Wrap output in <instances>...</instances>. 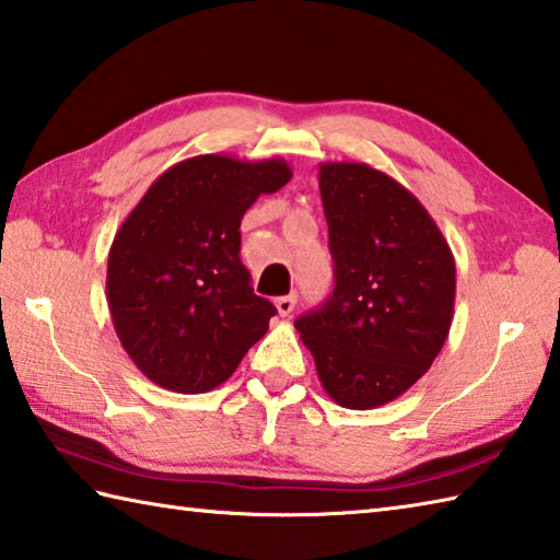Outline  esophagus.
Returning <instances> with one entry per match:
<instances>
[{
  "instance_id": "esophagus-1",
  "label": "esophagus",
  "mask_w": 560,
  "mask_h": 560,
  "mask_svg": "<svg viewBox=\"0 0 560 560\" xmlns=\"http://www.w3.org/2000/svg\"><path fill=\"white\" fill-rule=\"evenodd\" d=\"M273 303H277V311H279V315H281V317H287V315H291L293 305H295V293L281 295V299H277Z\"/></svg>"
}]
</instances>
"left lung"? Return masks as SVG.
I'll use <instances>...</instances> for the list:
<instances>
[{"instance_id": "1", "label": "left lung", "mask_w": 560, "mask_h": 560, "mask_svg": "<svg viewBox=\"0 0 560 560\" xmlns=\"http://www.w3.org/2000/svg\"><path fill=\"white\" fill-rule=\"evenodd\" d=\"M335 289L295 330L327 396L371 410L402 396L442 352L456 265L424 206L369 164H320Z\"/></svg>"}]
</instances>
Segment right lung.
Returning a JSON list of instances; mask_svg holds the SVG:
<instances>
[{
  "label": "right lung",
  "instance_id": "1",
  "mask_svg": "<svg viewBox=\"0 0 560 560\" xmlns=\"http://www.w3.org/2000/svg\"><path fill=\"white\" fill-rule=\"evenodd\" d=\"M291 179L283 160L199 155L152 182L118 228L106 301L133 364L174 393L233 376L277 308L255 295L240 259V221Z\"/></svg>",
  "mask_w": 560,
  "mask_h": 560
}]
</instances>
